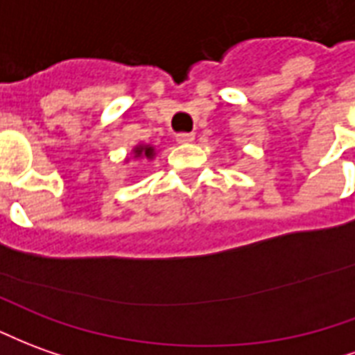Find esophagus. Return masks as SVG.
<instances>
[{"instance_id":"34e87169","label":"esophagus","mask_w":355,"mask_h":355,"mask_svg":"<svg viewBox=\"0 0 355 355\" xmlns=\"http://www.w3.org/2000/svg\"><path fill=\"white\" fill-rule=\"evenodd\" d=\"M196 136L192 135V132H180V135H177V142L178 144H190L194 142Z\"/></svg>"}]
</instances>
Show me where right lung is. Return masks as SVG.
I'll use <instances>...</instances> for the list:
<instances>
[{
    "label": "right lung",
    "mask_w": 355,
    "mask_h": 355,
    "mask_svg": "<svg viewBox=\"0 0 355 355\" xmlns=\"http://www.w3.org/2000/svg\"><path fill=\"white\" fill-rule=\"evenodd\" d=\"M155 157V148L152 144H138L132 148V159H148L152 161ZM125 161H130V157H126Z\"/></svg>",
    "instance_id": "1"
}]
</instances>
